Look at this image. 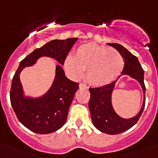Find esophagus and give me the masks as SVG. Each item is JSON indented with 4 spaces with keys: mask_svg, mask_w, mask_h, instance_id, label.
I'll return each instance as SVG.
<instances>
[{
    "mask_svg": "<svg viewBox=\"0 0 158 158\" xmlns=\"http://www.w3.org/2000/svg\"><path fill=\"white\" fill-rule=\"evenodd\" d=\"M79 88H80V89H89V87L87 86L86 84H83V83H81V84H79Z\"/></svg>",
    "mask_w": 158,
    "mask_h": 158,
    "instance_id": "esophagus-1",
    "label": "esophagus"
}]
</instances>
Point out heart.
<instances>
[{
  "label": "heart",
  "instance_id": "1",
  "mask_svg": "<svg viewBox=\"0 0 158 158\" xmlns=\"http://www.w3.org/2000/svg\"><path fill=\"white\" fill-rule=\"evenodd\" d=\"M65 69L74 78H80L86 72L87 80L93 86L110 84L122 72L125 60L116 51L95 43L79 47L74 56L65 60Z\"/></svg>",
  "mask_w": 158,
  "mask_h": 158
}]
</instances>
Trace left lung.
Segmentation results:
<instances>
[{
  "label": "left lung",
  "mask_w": 158,
  "mask_h": 158,
  "mask_svg": "<svg viewBox=\"0 0 158 158\" xmlns=\"http://www.w3.org/2000/svg\"><path fill=\"white\" fill-rule=\"evenodd\" d=\"M108 45L113 48L122 55L125 60V65L122 74H127L134 79H137L142 87L144 94V100L141 110L137 115L130 119H123L115 112L111 106V94L115 87V80L110 84L98 88H89L90 100L89 107L91 113V118L94 126L102 133L108 135H118L125 132L134 126L142 115L145 106V84L141 64L135 56L128 52L123 46L117 43H110ZM121 74V75H122Z\"/></svg>",
  "instance_id": "obj_1"
}]
</instances>
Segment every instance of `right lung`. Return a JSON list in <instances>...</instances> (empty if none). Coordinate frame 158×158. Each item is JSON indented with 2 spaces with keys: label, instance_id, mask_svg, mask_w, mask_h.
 I'll return each instance as SVG.
<instances>
[{
  "label": "right lung",
  "instance_id": "obj_1",
  "mask_svg": "<svg viewBox=\"0 0 158 158\" xmlns=\"http://www.w3.org/2000/svg\"><path fill=\"white\" fill-rule=\"evenodd\" d=\"M77 40L76 38L52 40L37 48L21 60L14 75L10 93L11 106L21 124L33 132L41 135L50 134L64 125L79 84L69 80L60 65H57L54 83L48 94L39 98H24L19 80L21 70L24 67L33 65L41 56L52 57L63 64Z\"/></svg>",
  "mask_w": 158,
  "mask_h": 158
}]
</instances>
